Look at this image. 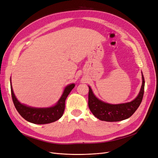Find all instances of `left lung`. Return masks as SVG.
I'll return each mask as SVG.
<instances>
[{"label": "left lung", "mask_w": 158, "mask_h": 158, "mask_svg": "<svg viewBox=\"0 0 158 158\" xmlns=\"http://www.w3.org/2000/svg\"><path fill=\"white\" fill-rule=\"evenodd\" d=\"M144 78L142 74V84L140 93L133 101L122 104L112 105L98 99L89 87L88 106L94 115L99 120L116 122L125 120L131 117L140 106L144 93Z\"/></svg>", "instance_id": "8db88e82"}]
</instances>
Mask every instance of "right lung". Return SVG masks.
I'll return each instance as SVG.
<instances>
[{
  "mask_svg": "<svg viewBox=\"0 0 158 158\" xmlns=\"http://www.w3.org/2000/svg\"><path fill=\"white\" fill-rule=\"evenodd\" d=\"M74 85V84L67 85L59 102L55 106L49 108H33L21 104L14 95L12 85L10 88L12 101L19 114L28 122L43 125L55 122L63 116L65 108V100Z\"/></svg>",
  "mask_w": 158,
  "mask_h": 158,
  "instance_id": "1",
  "label": "right lung"
}]
</instances>
